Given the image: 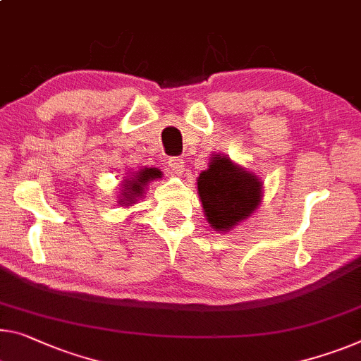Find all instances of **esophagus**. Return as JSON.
Segmentation results:
<instances>
[{"mask_svg": "<svg viewBox=\"0 0 361 361\" xmlns=\"http://www.w3.org/2000/svg\"><path fill=\"white\" fill-rule=\"evenodd\" d=\"M168 169L173 176H182V174H184V171H185L184 159H182V158H169Z\"/></svg>", "mask_w": 361, "mask_h": 361, "instance_id": "esophagus-1", "label": "esophagus"}]
</instances>
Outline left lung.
<instances>
[{"instance_id":"obj_1","label":"left lung","mask_w":361,"mask_h":361,"mask_svg":"<svg viewBox=\"0 0 361 361\" xmlns=\"http://www.w3.org/2000/svg\"><path fill=\"white\" fill-rule=\"evenodd\" d=\"M197 192L209 226L226 234L257 212L263 198V182L227 154L214 153L208 169L198 176Z\"/></svg>"}]
</instances>
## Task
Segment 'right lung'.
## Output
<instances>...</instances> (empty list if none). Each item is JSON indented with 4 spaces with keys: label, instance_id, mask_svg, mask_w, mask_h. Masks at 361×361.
Here are the masks:
<instances>
[{
    "label": "right lung",
    "instance_id": "right-lung-1",
    "mask_svg": "<svg viewBox=\"0 0 361 361\" xmlns=\"http://www.w3.org/2000/svg\"><path fill=\"white\" fill-rule=\"evenodd\" d=\"M163 173L158 168H142L123 179V188L119 192L118 204L121 207H132L137 203L138 198L143 197V193L148 188V184L152 180L161 179Z\"/></svg>",
    "mask_w": 361,
    "mask_h": 361
}]
</instances>
